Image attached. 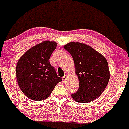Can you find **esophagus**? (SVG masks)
<instances>
[{
  "label": "esophagus",
  "instance_id": "esophagus-1",
  "mask_svg": "<svg viewBox=\"0 0 129 129\" xmlns=\"http://www.w3.org/2000/svg\"><path fill=\"white\" fill-rule=\"evenodd\" d=\"M67 76H67V75H65L64 76H63V77H62L63 82H65V80H66V79Z\"/></svg>",
  "mask_w": 129,
  "mask_h": 129
}]
</instances>
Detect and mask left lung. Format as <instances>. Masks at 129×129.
<instances>
[{"instance_id":"8db88e82","label":"left lung","mask_w":129,"mask_h":129,"mask_svg":"<svg viewBox=\"0 0 129 129\" xmlns=\"http://www.w3.org/2000/svg\"><path fill=\"white\" fill-rule=\"evenodd\" d=\"M64 48L73 58L79 79V89L72 98L79 103L93 101L105 90L110 79L106 59L90 46L79 42H70Z\"/></svg>"}]
</instances>
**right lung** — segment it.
Wrapping results in <instances>:
<instances>
[{"mask_svg": "<svg viewBox=\"0 0 129 129\" xmlns=\"http://www.w3.org/2000/svg\"><path fill=\"white\" fill-rule=\"evenodd\" d=\"M56 46V42L46 40L31 47L19 59L16 69L17 81L30 99H46L62 80L49 62Z\"/></svg>", "mask_w": 129, "mask_h": 129, "instance_id": "obj_1", "label": "right lung"}]
</instances>
